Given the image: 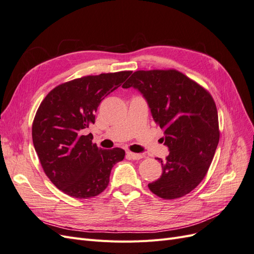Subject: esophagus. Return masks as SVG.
Returning a JSON list of instances; mask_svg holds the SVG:
<instances>
[{
    "label": "esophagus",
    "mask_w": 254,
    "mask_h": 254,
    "mask_svg": "<svg viewBox=\"0 0 254 254\" xmlns=\"http://www.w3.org/2000/svg\"><path fill=\"white\" fill-rule=\"evenodd\" d=\"M127 156L133 160H140L143 158L141 153H135V152H131V151H127Z\"/></svg>",
    "instance_id": "34e87169"
}]
</instances>
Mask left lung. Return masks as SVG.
<instances>
[{
    "instance_id": "8db88e82",
    "label": "left lung",
    "mask_w": 254,
    "mask_h": 254,
    "mask_svg": "<svg viewBox=\"0 0 254 254\" xmlns=\"http://www.w3.org/2000/svg\"><path fill=\"white\" fill-rule=\"evenodd\" d=\"M130 87L146 98L170 149L164 161L158 159L162 176L148 184L149 190L165 200L186 196L203 180L218 145V114L212 95L174 68L135 71L123 84Z\"/></svg>"
}]
</instances>
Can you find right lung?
<instances>
[{
  "label": "right lung",
  "instance_id": "add662e5",
  "mask_svg": "<svg viewBox=\"0 0 254 254\" xmlns=\"http://www.w3.org/2000/svg\"><path fill=\"white\" fill-rule=\"evenodd\" d=\"M131 71L88 75L54 88L38 108L32 127L35 150L45 175L64 194L89 199L109 184L112 167L125 150L102 149L81 130L94 124L103 99L118 89Z\"/></svg>",
  "mask_w": 254,
  "mask_h": 254
}]
</instances>
